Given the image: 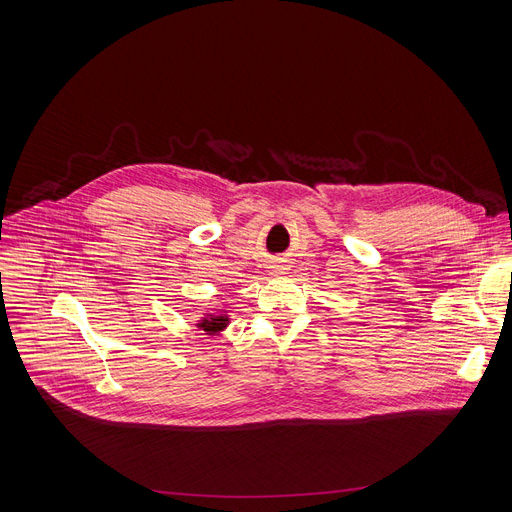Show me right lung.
<instances>
[{
	"label": "right lung",
	"mask_w": 512,
	"mask_h": 512,
	"mask_svg": "<svg viewBox=\"0 0 512 512\" xmlns=\"http://www.w3.org/2000/svg\"><path fill=\"white\" fill-rule=\"evenodd\" d=\"M227 324H229V318H227V314L223 312V314H216V316L202 318V320H200V324H198V328H202L206 334H216V332L225 330V328H227Z\"/></svg>",
	"instance_id": "obj_1"
}]
</instances>
